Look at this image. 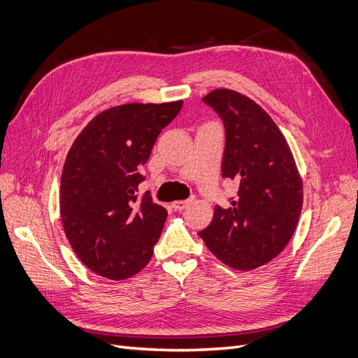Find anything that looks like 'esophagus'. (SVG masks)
<instances>
[{"label":"esophagus","mask_w":358,"mask_h":358,"mask_svg":"<svg viewBox=\"0 0 358 358\" xmlns=\"http://www.w3.org/2000/svg\"><path fill=\"white\" fill-rule=\"evenodd\" d=\"M191 201H192V200H179V201L173 203L171 206H173V208H175L176 210H183V209L188 208V206L191 204Z\"/></svg>","instance_id":"1"}]
</instances>
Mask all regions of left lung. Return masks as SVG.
I'll list each match as a JSON object with an SVG mask.
<instances>
[{
    "label": "left lung",
    "mask_w": 358,
    "mask_h": 358,
    "mask_svg": "<svg viewBox=\"0 0 358 358\" xmlns=\"http://www.w3.org/2000/svg\"><path fill=\"white\" fill-rule=\"evenodd\" d=\"M203 101L222 119V178L239 189L229 208L215 206L212 222L199 236L224 264L252 270L288 245L300 218L303 183L285 137L255 101L231 90H215Z\"/></svg>",
    "instance_id": "left-lung-1"
}]
</instances>
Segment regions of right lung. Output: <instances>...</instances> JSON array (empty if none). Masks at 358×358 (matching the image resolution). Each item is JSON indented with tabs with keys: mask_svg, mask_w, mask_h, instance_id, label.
Segmentation results:
<instances>
[{
	"mask_svg": "<svg viewBox=\"0 0 358 358\" xmlns=\"http://www.w3.org/2000/svg\"><path fill=\"white\" fill-rule=\"evenodd\" d=\"M183 101L129 103L96 115L76 137L61 176L64 231L94 273L122 280L154 254L167 210L137 196L142 167Z\"/></svg>",
	"mask_w": 358,
	"mask_h": 358,
	"instance_id": "1",
	"label": "right lung"
}]
</instances>
